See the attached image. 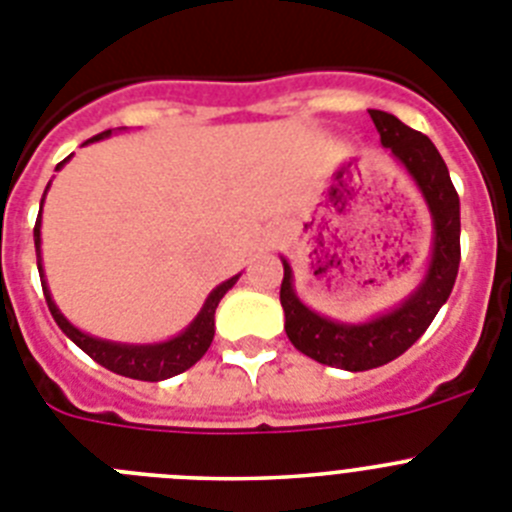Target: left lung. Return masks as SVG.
Segmentation results:
<instances>
[{
  "label": "left lung",
  "instance_id": "obj_1",
  "mask_svg": "<svg viewBox=\"0 0 512 512\" xmlns=\"http://www.w3.org/2000/svg\"><path fill=\"white\" fill-rule=\"evenodd\" d=\"M374 125L379 130L382 146L390 148L392 156L405 166L425 205L431 210L433 220V251L431 264L425 271L423 282L413 295L395 310L384 312L369 323H341L330 320L302 305L292 287V266L284 264L282 289L279 300L284 307V330L297 351L325 366H336L346 372H366L392 359L402 356L433 323L436 312L449 300L459 274V194L441 153L431 143V138L418 130L408 128L395 115L382 110H369Z\"/></svg>",
  "mask_w": 512,
  "mask_h": 512
}]
</instances>
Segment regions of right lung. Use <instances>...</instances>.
I'll list each match as a JSON object with an SVG mask.
<instances>
[{
    "mask_svg": "<svg viewBox=\"0 0 512 512\" xmlns=\"http://www.w3.org/2000/svg\"><path fill=\"white\" fill-rule=\"evenodd\" d=\"M112 130H104V133L94 135L92 140H102L107 138ZM89 143V140H87ZM69 161V158H66ZM66 161L56 166V171L61 169ZM51 187V184H48ZM45 187V192H48ZM45 197V194H43ZM40 207H43V200H40ZM35 253H38V271H40V284H43V295L45 302H48V310H51L53 320L58 323V328L76 343V346L84 351L87 356H92L97 364H102L104 369H110V372L122 374V377H130V379H140V382H161V379H169L174 374H182L187 372L189 366H194L202 356L207 354V348H210L212 336H215V310L220 305V300L225 297L230 287L238 282L241 274H235L230 277L228 282L217 284L215 289L210 292V297L205 300L202 305L200 315L187 325V328L174 336L171 341L164 343H146V346H130V343H112V341H102V338H94L89 333H81L76 325H71L69 320L63 318L61 310L56 307L51 297V289L45 284L43 277V264H40V215H38V223H35Z\"/></svg>",
    "mask_w": 512,
    "mask_h": 512,
    "instance_id": "obj_1",
    "label": "right lung"
}]
</instances>
